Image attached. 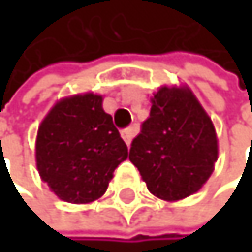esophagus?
<instances>
[{"mask_svg":"<svg viewBox=\"0 0 252 252\" xmlns=\"http://www.w3.org/2000/svg\"><path fill=\"white\" fill-rule=\"evenodd\" d=\"M134 135H135V127H126L121 131V137H123V140L127 145H131V140L134 139Z\"/></svg>","mask_w":252,"mask_h":252,"instance_id":"34e87169","label":"esophagus"}]
</instances>
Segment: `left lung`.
I'll use <instances>...</instances> for the list:
<instances>
[{
  "mask_svg": "<svg viewBox=\"0 0 252 252\" xmlns=\"http://www.w3.org/2000/svg\"><path fill=\"white\" fill-rule=\"evenodd\" d=\"M151 102L129 159L151 194L164 200L185 199L213 172L218 159L213 123L189 90L164 87Z\"/></svg>",
  "mask_w": 252,
  "mask_h": 252,
  "instance_id": "1",
  "label": "left lung"
}]
</instances>
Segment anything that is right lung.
<instances>
[{"instance_id": "obj_1", "label": "right lung", "mask_w": 252, "mask_h": 252, "mask_svg": "<svg viewBox=\"0 0 252 252\" xmlns=\"http://www.w3.org/2000/svg\"><path fill=\"white\" fill-rule=\"evenodd\" d=\"M126 158V143L97 94L63 99L39 126L37 170L61 200L99 199Z\"/></svg>"}]
</instances>
